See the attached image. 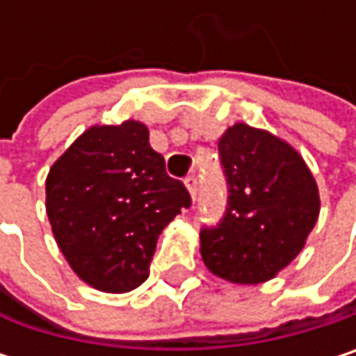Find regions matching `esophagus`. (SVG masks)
Returning <instances> with one entry per match:
<instances>
[{"mask_svg":"<svg viewBox=\"0 0 356 356\" xmlns=\"http://www.w3.org/2000/svg\"><path fill=\"white\" fill-rule=\"evenodd\" d=\"M185 187H187V191H189L191 200H195V197H197V177H195V175L185 177Z\"/></svg>","mask_w":356,"mask_h":356,"instance_id":"obj_1","label":"esophagus"}]
</instances>
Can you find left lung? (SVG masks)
<instances>
[{"instance_id":"obj_1","label":"left lung","mask_w":356,"mask_h":356,"mask_svg":"<svg viewBox=\"0 0 356 356\" xmlns=\"http://www.w3.org/2000/svg\"><path fill=\"white\" fill-rule=\"evenodd\" d=\"M229 200L222 220L202 229L208 270L235 284L274 278L318 222L320 191L303 156L284 140L235 123L218 140Z\"/></svg>"}]
</instances>
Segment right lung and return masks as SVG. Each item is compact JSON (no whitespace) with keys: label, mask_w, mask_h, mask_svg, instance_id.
Masks as SVG:
<instances>
[{"label":"right lung","mask_w":356,"mask_h":356,"mask_svg":"<svg viewBox=\"0 0 356 356\" xmlns=\"http://www.w3.org/2000/svg\"><path fill=\"white\" fill-rule=\"evenodd\" d=\"M47 216L72 270L105 293L138 289L150 274L159 235L191 206L185 185L169 177L148 127H88L51 167Z\"/></svg>","instance_id":"obj_1"}]
</instances>
